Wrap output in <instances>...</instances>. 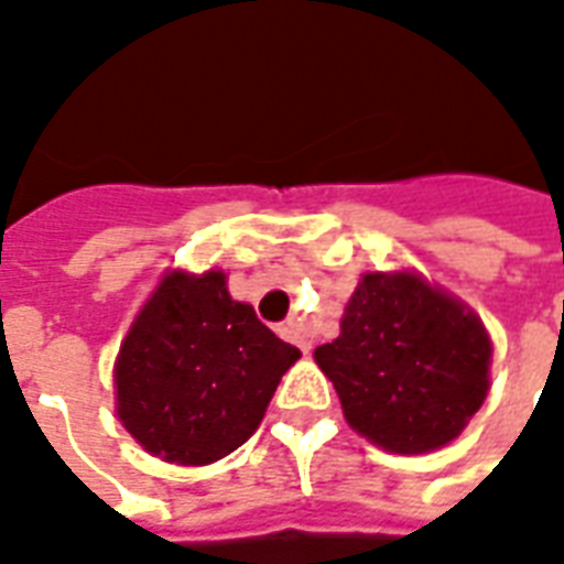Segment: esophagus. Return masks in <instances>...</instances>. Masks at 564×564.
I'll return each instance as SVG.
<instances>
[{"mask_svg": "<svg viewBox=\"0 0 564 564\" xmlns=\"http://www.w3.org/2000/svg\"><path fill=\"white\" fill-rule=\"evenodd\" d=\"M281 335L286 337V340H290V344L299 346V349H302L304 356H311V344H307V340H304V337H302V328H299V323H295V319H290V323L283 325V328H281Z\"/></svg>", "mask_w": 564, "mask_h": 564, "instance_id": "obj_1", "label": "esophagus"}]
</instances>
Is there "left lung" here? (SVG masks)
<instances>
[{
	"instance_id": "obj_1",
	"label": "left lung",
	"mask_w": 564,
	"mask_h": 564,
	"mask_svg": "<svg viewBox=\"0 0 564 564\" xmlns=\"http://www.w3.org/2000/svg\"><path fill=\"white\" fill-rule=\"evenodd\" d=\"M494 346L481 319L412 271H370L316 346L349 427L394 454H424L460 436L490 388Z\"/></svg>"
}]
</instances>
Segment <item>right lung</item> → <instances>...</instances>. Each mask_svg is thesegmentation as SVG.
<instances>
[{
    "label": "right lung",
    "instance_id": "1",
    "mask_svg": "<svg viewBox=\"0 0 564 564\" xmlns=\"http://www.w3.org/2000/svg\"><path fill=\"white\" fill-rule=\"evenodd\" d=\"M299 356L232 302L224 271H170L122 340L116 412L154 457L206 466L250 440Z\"/></svg>",
    "mask_w": 564,
    "mask_h": 564
}]
</instances>
